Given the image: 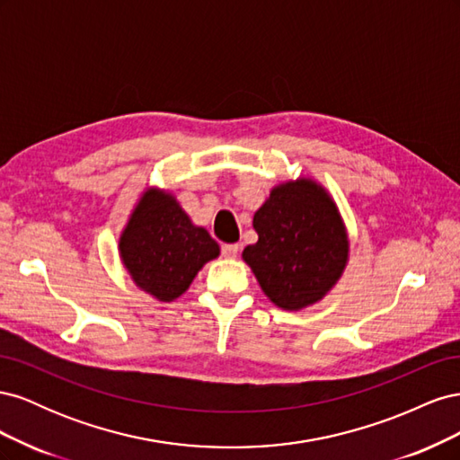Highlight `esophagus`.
I'll return each instance as SVG.
<instances>
[{
  "label": "esophagus",
  "mask_w": 460,
  "mask_h": 460,
  "mask_svg": "<svg viewBox=\"0 0 460 460\" xmlns=\"http://www.w3.org/2000/svg\"><path fill=\"white\" fill-rule=\"evenodd\" d=\"M238 252H240V245L238 243L222 245V255H225L226 259H235V257H238Z\"/></svg>",
  "instance_id": "34e87169"
}]
</instances>
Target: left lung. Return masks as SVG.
<instances>
[{
  "mask_svg": "<svg viewBox=\"0 0 460 460\" xmlns=\"http://www.w3.org/2000/svg\"><path fill=\"white\" fill-rule=\"evenodd\" d=\"M259 240L242 259L278 309L323 301L349 262V234L330 191L314 178L276 184L253 215Z\"/></svg>",
  "mask_w": 460,
  "mask_h": 460,
  "instance_id": "left-lung-1",
  "label": "left lung"
}]
</instances>
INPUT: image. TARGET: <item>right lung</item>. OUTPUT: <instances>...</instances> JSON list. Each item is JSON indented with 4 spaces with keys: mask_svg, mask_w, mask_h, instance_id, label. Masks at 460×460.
<instances>
[{
    "mask_svg": "<svg viewBox=\"0 0 460 460\" xmlns=\"http://www.w3.org/2000/svg\"><path fill=\"white\" fill-rule=\"evenodd\" d=\"M119 255L137 289L161 303L186 294L193 278L220 255L218 243L193 225L172 191L146 188L119 238Z\"/></svg>",
    "mask_w": 460,
    "mask_h": 460,
    "instance_id": "right-lung-1",
    "label": "right lung"
}]
</instances>
